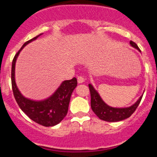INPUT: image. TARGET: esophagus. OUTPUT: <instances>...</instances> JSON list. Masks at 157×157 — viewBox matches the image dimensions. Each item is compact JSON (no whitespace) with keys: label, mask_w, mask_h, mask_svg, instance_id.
<instances>
[{"label":"esophagus","mask_w":157,"mask_h":157,"mask_svg":"<svg viewBox=\"0 0 157 157\" xmlns=\"http://www.w3.org/2000/svg\"><path fill=\"white\" fill-rule=\"evenodd\" d=\"M77 79H78V83H83L84 82H85V78H84L83 77H82V76H78Z\"/></svg>","instance_id":"esophagus-1"}]
</instances>
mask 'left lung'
I'll use <instances>...</instances> for the list:
<instances>
[{"label":"left lung","mask_w":157,"mask_h":157,"mask_svg":"<svg viewBox=\"0 0 157 157\" xmlns=\"http://www.w3.org/2000/svg\"><path fill=\"white\" fill-rule=\"evenodd\" d=\"M130 45L134 48H137L140 51L138 45L134 41H130ZM90 92L91 96V109L93 112L97 115L100 120L107 122H118L121 120H126L130 117L134 112L136 109L138 108V105L141 102L142 96L139 98V99L136 101L134 105L127 108H113L107 105L103 100L101 99V96L98 92L96 90L94 87L91 84H89Z\"/></svg>","instance_id":"left-lung-1"}]
</instances>
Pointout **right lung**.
<instances>
[{
    "instance_id": "1",
    "label": "right lung",
    "mask_w": 157,
    "mask_h": 157,
    "mask_svg": "<svg viewBox=\"0 0 157 157\" xmlns=\"http://www.w3.org/2000/svg\"><path fill=\"white\" fill-rule=\"evenodd\" d=\"M41 34L25 42L14 56L12 64V86L18 105L30 120L44 127H53L60 123L67 113L71 96L77 86L76 78L63 81L49 98L41 101H34L25 98L19 90L15 79V67L19 52L27 44L37 39Z\"/></svg>"
}]
</instances>
